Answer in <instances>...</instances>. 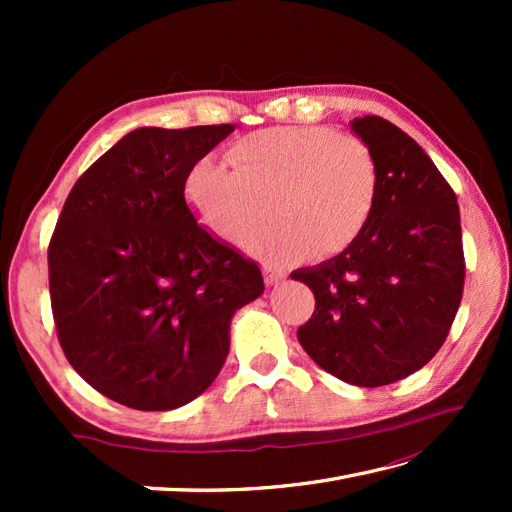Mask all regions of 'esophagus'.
<instances>
[{
    "instance_id": "obj_1",
    "label": "esophagus",
    "mask_w": 512,
    "mask_h": 512,
    "mask_svg": "<svg viewBox=\"0 0 512 512\" xmlns=\"http://www.w3.org/2000/svg\"><path fill=\"white\" fill-rule=\"evenodd\" d=\"M264 279H266L268 286H275V284H279L281 279H284V273H281V270H277V268H273V266L264 264Z\"/></svg>"
}]
</instances>
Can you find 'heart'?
Instances as JSON below:
<instances>
[{"instance_id":"1","label":"heart","mask_w":512,"mask_h":512,"mask_svg":"<svg viewBox=\"0 0 512 512\" xmlns=\"http://www.w3.org/2000/svg\"><path fill=\"white\" fill-rule=\"evenodd\" d=\"M228 165L202 158L184 193L222 242L246 246L270 220L257 250L270 262L339 255L365 233L378 204L380 167L363 138L334 127H268L239 138Z\"/></svg>"}]
</instances>
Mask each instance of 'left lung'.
<instances>
[{"label":"left lung","instance_id":"left-lung-1","mask_svg":"<svg viewBox=\"0 0 512 512\" xmlns=\"http://www.w3.org/2000/svg\"><path fill=\"white\" fill-rule=\"evenodd\" d=\"M350 129L380 167L372 222L343 253L290 277L317 299L297 332L303 350L345 383L380 387L418 372L447 339L464 288L460 206L400 127L363 116Z\"/></svg>","mask_w":512,"mask_h":512}]
</instances>
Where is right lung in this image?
Here are the masks:
<instances>
[{
  "instance_id": "right-lung-1",
  "label": "right lung",
  "mask_w": 512,
  "mask_h": 512,
  "mask_svg": "<svg viewBox=\"0 0 512 512\" xmlns=\"http://www.w3.org/2000/svg\"><path fill=\"white\" fill-rule=\"evenodd\" d=\"M235 125L138 127L76 180L48 248L57 334L76 374L140 411H171L220 374L255 262L198 224L195 162Z\"/></svg>"
}]
</instances>
